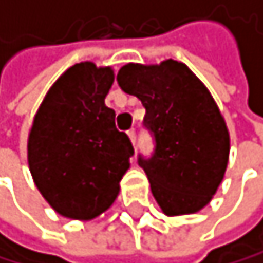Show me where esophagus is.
I'll return each instance as SVG.
<instances>
[{"mask_svg":"<svg viewBox=\"0 0 263 263\" xmlns=\"http://www.w3.org/2000/svg\"><path fill=\"white\" fill-rule=\"evenodd\" d=\"M127 134H129L130 142L136 144V141H137V133H136V129H129V130H127Z\"/></svg>","mask_w":263,"mask_h":263,"instance_id":"1","label":"esophagus"}]
</instances>
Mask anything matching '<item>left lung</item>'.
I'll return each instance as SVG.
<instances>
[{"label":"left lung","instance_id":"1","mask_svg":"<svg viewBox=\"0 0 263 263\" xmlns=\"http://www.w3.org/2000/svg\"><path fill=\"white\" fill-rule=\"evenodd\" d=\"M118 84L145 107L154 152L137 162L165 215L194 214L211 202L229 161V130L207 87L182 63L126 64Z\"/></svg>","mask_w":263,"mask_h":263}]
</instances>
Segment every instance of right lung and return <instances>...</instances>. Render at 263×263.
<instances>
[{
  "instance_id": "obj_1",
  "label": "right lung",
  "mask_w": 263,
  "mask_h": 263,
  "mask_svg": "<svg viewBox=\"0 0 263 263\" xmlns=\"http://www.w3.org/2000/svg\"><path fill=\"white\" fill-rule=\"evenodd\" d=\"M111 67L79 63L59 78L37 111L28 141L31 176L58 214L89 220L119 194L134 147L106 106Z\"/></svg>"
}]
</instances>
